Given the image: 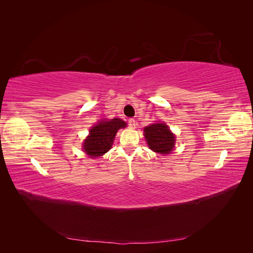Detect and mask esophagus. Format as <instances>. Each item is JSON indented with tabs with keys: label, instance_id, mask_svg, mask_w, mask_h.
Masks as SVG:
<instances>
[{
	"label": "esophagus",
	"instance_id": "34e87169",
	"mask_svg": "<svg viewBox=\"0 0 253 253\" xmlns=\"http://www.w3.org/2000/svg\"><path fill=\"white\" fill-rule=\"evenodd\" d=\"M135 126H136L135 119H134V118H129V119H128V126L131 127V128H134Z\"/></svg>",
	"mask_w": 253,
	"mask_h": 253
}]
</instances>
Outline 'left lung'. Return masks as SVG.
Listing matches in <instances>:
<instances>
[{"label": "left lung", "instance_id": "1", "mask_svg": "<svg viewBox=\"0 0 253 253\" xmlns=\"http://www.w3.org/2000/svg\"><path fill=\"white\" fill-rule=\"evenodd\" d=\"M144 137L151 150L159 154H169L174 148L175 137L166 124H155L144 127Z\"/></svg>", "mask_w": 253, "mask_h": 253}]
</instances>
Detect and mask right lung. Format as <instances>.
<instances>
[{"label":"right lung","instance_id":"right-lung-1","mask_svg":"<svg viewBox=\"0 0 253 253\" xmlns=\"http://www.w3.org/2000/svg\"><path fill=\"white\" fill-rule=\"evenodd\" d=\"M126 126V122L119 118L99 122L98 125L90 128L89 136L83 144L84 152L91 157L103 155L112 148L118 129Z\"/></svg>","mask_w":253,"mask_h":253}]
</instances>
